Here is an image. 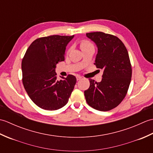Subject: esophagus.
Wrapping results in <instances>:
<instances>
[{
  "instance_id": "34e87169",
  "label": "esophagus",
  "mask_w": 153,
  "mask_h": 153,
  "mask_svg": "<svg viewBox=\"0 0 153 153\" xmlns=\"http://www.w3.org/2000/svg\"><path fill=\"white\" fill-rule=\"evenodd\" d=\"M76 79H77V81H79V80H80L81 79H82V77L79 76H77L76 77Z\"/></svg>"
}]
</instances>
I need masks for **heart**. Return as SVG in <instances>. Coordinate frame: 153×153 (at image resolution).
<instances>
[{
    "label": "heart",
    "instance_id": "obj_1",
    "mask_svg": "<svg viewBox=\"0 0 153 153\" xmlns=\"http://www.w3.org/2000/svg\"><path fill=\"white\" fill-rule=\"evenodd\" d=\"M90 45H92V44L90 42L87 41H82V43H81V48H82V49L83 48L90 46Z\"/></svg>",
    "mask_w": 153,
    "mask_h": 153
}]
</instances>
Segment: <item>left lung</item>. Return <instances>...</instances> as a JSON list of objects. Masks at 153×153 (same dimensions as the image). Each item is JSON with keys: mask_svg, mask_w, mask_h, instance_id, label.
Returning a JSON list of instances; mask_svg holds the SVG:
<instances>
[{"mask_svg": "<svg viewBox=\"0 0 153 153\" xmlns=\"http://www.w3.org/2000/svg\"><path fill=\"white\" fill-rule=\"evenodd\" d=\"M98 48L97 68L103 70L100 82L89 79L90 86L84 91L87 104L99 111H108L118 106L126 97L131 78L129 54L122 41L103 32L86 33Z\"/></svg>", "mask_w": 153, "mask_h": 153, "instance_id": "left-lung-1", "label": "left lung"}]
</instances>
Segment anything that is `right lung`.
<instances>
[{
	"mask_svg": "<svg viewBox=\"0 0 153 153\" xmlns=\"http://www.w3.org/2000/svg\"><path fill=\"white\" fill-rule=\"evenodd\" d=\"M72 36L51 35L37 39L26 51L22 62V82L35 105L47 110H56L67 104L76 83L68 75L58 81L55 68L64 60L66 47Z\"/></svg>",
	"mask_w": 153,
	"mask_h": 153,
	"instance_id": "add662e5",
	"label": "right lung"
}]
</instances>
